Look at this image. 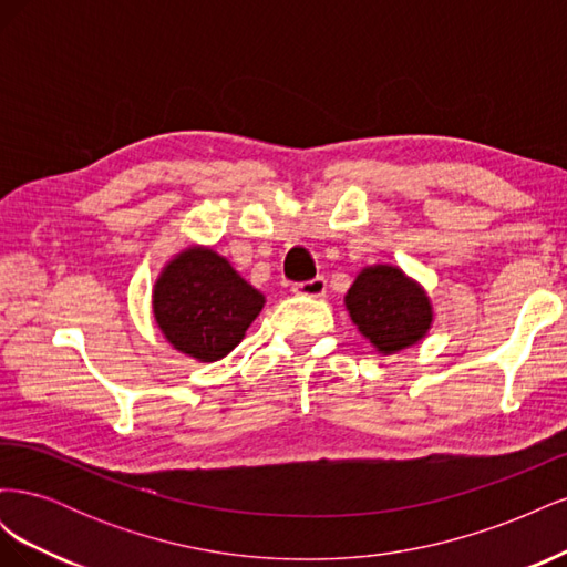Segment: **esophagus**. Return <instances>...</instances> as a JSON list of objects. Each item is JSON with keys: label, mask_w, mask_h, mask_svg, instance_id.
Returning <instances> with one entry per match:
<instances>
[{"label": "esophagus", "mask_w": 567, "mask_h": 567, "mask_svg": "<svg viewBox=\"0 0 567 567\" xmlns=\"http://www.w3.org/2000/svg\"><path fill=\"white\" fill-rule=\"evenodd\" d=\"M293 293L310 296V298H321L326 293V279L323 277H315L310 281L293 284Z\"/></svg>", "instance_id": "esophagus-1"}]
</instances>
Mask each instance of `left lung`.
<instances>
[{
	"mask_svg": "<svg viewBox=\"0 0 567 567\" xmlns=\"http://www.w3.org/2000/svg\"><path fill=\"white\" fill-rule=\"evenodd\" d=\"M346 305L352 321L385 354L419 342L431 329V302L394 267H369L354 279Z\"/></svg>",
	"mask_w": 567,
	"mask_h": 567,
	"instance_id": "obj_1",
	"label": "left lung"
}]
</instances>
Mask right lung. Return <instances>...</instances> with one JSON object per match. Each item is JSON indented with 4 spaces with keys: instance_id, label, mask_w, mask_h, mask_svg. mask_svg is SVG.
Returning <instances> with one entry per match:
<instances>
[{
    "instance_id": "obj_1",
    "label": "right lung",
    "mask_w": 567,
    "mask_h": 567,
    "mask_svg": "<svg viewBox=\"0 0 567 567\" xmlns=\"http://www.w3.org/2000/svg\"><path fill=\"white\" fill-rule=\"evenodd\" d=\"M265 298L213 250L194 248L167 265L153 293L165 338L200 362L229 354L260 315Z\"/></svg>"
}]
</instances>
